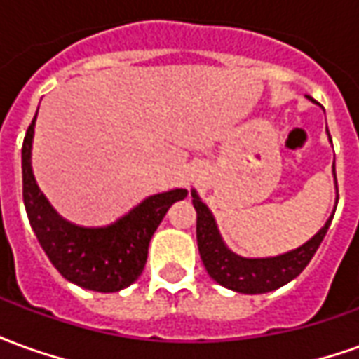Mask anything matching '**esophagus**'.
Returning a JSON list of instances; mask_svg holds the SVG:
<instances>
[{
  "mask_svg": "<svg viewBox=\"0 0 359 359\" xmlns=\"http://www.w3.org/2000/svg\"><path fill=\"white\" fill-rule=\"evenodd\" d=\"M192 179H194V175H188L187 177V180H192Z\"/></svg>",
  "mask_w": 359,
  "mask_h": 359,
  "instance_id": "esophagus-1",
  "label": "esophagus"
}]
</instances>
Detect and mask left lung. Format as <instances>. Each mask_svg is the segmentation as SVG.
Listing matches in <instances>:
<instances>
[{"label": "left lung", "mask_w": 359, "mask_h": 359, "mask_svg": "<svg viewBox=\"0 0 359 359\" xmlns=\"http://www.w3.org/2000/svg\"><path fill=\"white\" fill-rule=\"evenodd\" d=\"M332 175H334V187L339 192L334 161H332ZM337 202H339V196H337ZM192 203H194V210L198 213L196 238H198V250H200L203 267L219 285L242 294L271 292L278 286L290 283L294 277H298L319 248V244L331 226L334 210H337V208L332 210V215L319 229V233L313 234L306 244H302L300 248L290 250V252L275 257H242L226 248L221 234H219L210 208L200 200L196 190H192Z\"/></svg>", "instance_id": "8db88e82"}]
</instances>
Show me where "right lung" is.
Returning <instances> with one entry per match:
<instances>
[{
  "label": "right lung",
  "instance_id": "right-lung-1",
  "mask_svg": "<svg viewBox=\"0 0 359 359\" xmlns=\"http://www.w3.org/2000/svg\"><path fill=\"white\" fill-rule=\"evenodd\" d=\"M36 115L22 142V200L36 238L67 280L95 292L123 290L140 277L156 229L172 203L187 198L188 190L175 188L149 196L111 225H74L51 208L32 175Z\"/></svg>",
  "mask_w": 359,
  "mask_h": 359
}]
</instances>
